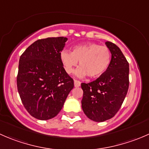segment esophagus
Returning a JSON list of instances; mask_svg holds the SVG:
<instances>
[{
	"label": "esophagus",
	"mask_w": 149,
	"mask_h": 149,
	"mask_svg": "<svg viewBox=\"0 0 149 149\" xmlns=\"http://www.w3.org/2000/svg\"><path fill=\"white\" fill-rule=\"evenodd\" d=\"M74 86L75 87H79L81 86V82L77 80H74Z\"/></svg>",
	"instance_id": "obj_1"
}]
</instances>
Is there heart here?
Returning a JSON list of instances; mask_svg holds the SVG:
<instances>
[{"instance_id": "obj_1", "label": "heart", "mask_w": 149, "mask_h": 149, "mask_svg": "<svg viewBox=\"0 0 149 149\" xmlns=\"http://www.w3.org/2000/svg\"><path fill=\"white\" fill-rule=\"evenodd\" d=\"M60 59L65 71L70 74L79 61L80 68L76 70L79 77L88 75L91 79L102 75L109 67L111 52L107 47L96 43L79 45L73 47V51L63 49L60 53Z\"/></svg>"}]
</instances>
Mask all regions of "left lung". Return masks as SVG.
<instances>
[{
	"mask_svg": "<svg viewBox=\"0 0 149 149\" xmlns=\"http://www.w3.org/2000/svg\"><path fill=\"white\" fill-rule=\"evenodd\" d=\"M112 54L110 63L98 79L82 83L81 106L86 115L95 122L111 119L121 107L129 87V63L119 47L105 42Z\"/></svg>",
	"mask_w": 149,
	"mask_h": 149,
	"instance_id": "1",
	"label": "left lung"
}]
</instances>
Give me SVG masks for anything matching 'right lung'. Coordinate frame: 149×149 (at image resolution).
<instances>
[{"mask_svg":"<svg viewBox=\"0 0 149 149\" xmlns=\"http://www.w3.org/2000/svg\"><path fill=\"white\" fill-rule=\"evenodd\" d=\"M66 37H48L29 46L19 59L17 88L25 109L34 118L56 116L74 86L60 59Z\"/></svg>","mask_w":149,"mask_h":149,"instance_id":"add662e5","label":"right lung"}]
</instances>
